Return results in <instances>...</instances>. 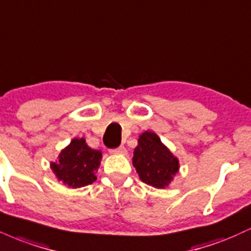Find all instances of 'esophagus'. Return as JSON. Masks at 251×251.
I'll use <instances>...</instances> for the list:
<instances>
[{"label":"esophagus","mask_w":251,"mask_h":251,"mask_svg":"<svg viewBox=\"0 0 251 251\" xmlns=\"http://www.w3.org/2000/svg\"><path fill=\"white\" fill-rule=\"evenodd\" d=\"M126 149L124 146H119L117 147V149H113V150H110V153H112V154H126Z\"/></svg>","instance_id":"1"}]
</instances>
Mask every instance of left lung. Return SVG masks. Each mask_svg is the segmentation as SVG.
<instances>
[{
  "mask_svg": "<svg viewBox=\"0 0 251 251\" xmlns=\"http://www.w3.org/2000/svg\"><path fill=\"white\" fill-rule=\"evenodd\" d=\"M133 166L143 182L165 188L179 171V160L161 143L154 132H144L134 149Z\"/></svg>",
  "mask_w": 251,
  "mask_h": 251,
  "instance_id": "obj_1",
  "label": "left lung"
}]
</instances>
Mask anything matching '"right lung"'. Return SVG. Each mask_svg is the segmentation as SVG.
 Here are the masks:
<instances>
[{"mask_svg":"<svg viewBox=\"0 0 251 251\" xmlns=\"http://www.w3.org/2000/svg\"><path fill=\"white\" fill-rule=\"evenodd\" d=\"M100 151L87 146L84 138H76L60 152L56 162H51V170L65 185L79 188L97 179L96 172L100 165Z\"/></svg>","mask_w":251,"mask_h":251,"instance_id":"add662e5","label":"right lung"}]
</instances>
